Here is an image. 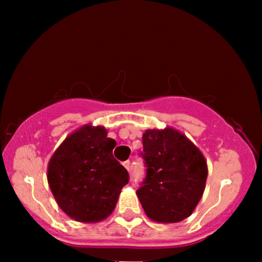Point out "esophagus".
<instances>
[{"label":"esophagus","instance_id":"obj_1","mask_svg":"<svg viewBox=\"0 0 262 262\" xmlns=\"http://www.w3.org/2000/svg\"><path fill=\"white\" fill-rule=\"evenodd\" d=\"M123 166L126 167V170H127L128 172H130V162H129V161L123 162Z\"/></svg>","mask_w":262,"mask_h":262}]
</instances>
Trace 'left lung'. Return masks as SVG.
<instances>
[{
  "label": "left lung",
  "mask_w": 262,
  "mask_h": 262,
  "mask_svg": "<svg viewBox=\"0 0 262 262\" xmlns=\"http://www.w3.org/2000/svg\"><path fill=\"white\" fill-rule=\"evenodd\" d=\"M147 177L137 196L145 214L158 223H177L192 215L208 177L196 145L172 127L147 129L142 136Z\"/></svg>",
  "instance_id": "left-lung-1"
}]
</instances>
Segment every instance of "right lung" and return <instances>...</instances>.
<instances>
[{
    "mask_svg": "<svg viewBox=\"0 0 262 262\" xmlns=\"http://www.w3.org/2000/svg\"><path fill=\"white\" fill-rule=\"evenodd\" d=\"M117 142L103 126L90 123L69 134L52 155L47 181L53 196L70 219L97 223L112 214L129 176L117 159Z\"/></svg>",
    "mask_w": 262,
    "mask_h": 262,
    "instance_id": "right-lung-1",
    "label": "right lung"
}]
</instances>
